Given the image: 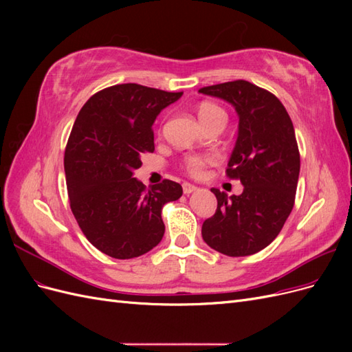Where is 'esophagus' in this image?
I'll return each mask as SVG.
<instances>
[{
    "mask_svg": "<svg viewBox=\"0 0 352 352\" xmlns=\"http://www.w3.org/2000/svg\"><path fill=\"white\" fill-rule=\"evenodd\" d=\"M182 188H184V194H185V195L192 194V192H195V190H197V186L192 185V184H184Z\"/></svg>",
    "mask_w": 352,
    "mask_h": 352,
    "instance_id": "obj_1",
    "label": "esophagus"
}]
</instances>
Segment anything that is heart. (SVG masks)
I'll return each mask as SVG.
<instances>
[{
  "label": "heart",
  "instance_id": "heart-1",
  "mask_svg": "<svg viewBox=\"0 0 352 352\" xmlns=\"http://www.w3.org/2000/svg\"><path fill=\"white\" fill-rule=\"evenodd\" d=\"M197 114H198L199 122L204 127H207L208 124H212V123H217V122H221V123L226 122V111L223 110L220 105H217L214 102H210V101L201 102L197 107ZM206 163H207L206 157L189 155L185 158L184 167L189 175L199 176Z\"/></svg>",
  "mask_w": 352,
  "mask_h": 352
}]
</instances>
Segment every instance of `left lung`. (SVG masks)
Returning a JSON list of instances; mask_svg holds the SVG:
<instances>
[{"mask_svg":"<svg viewBox=\"0 0 352 352\" xmlns=\"http://www.w3.org/2000/svg\"><path fill=\"white\" fill-rule=\"evenodd\" d=\"M198 92L230 102L238 113V140L226 175L243 185L242 194L232 197L211 189L217 210L202 223V239L229 257H245L272 243L294 208L300 176L294 124L278 97L247 80Z\"/></svg>","mask_w":352,"mask_h":352,"instance_id":"obj_1","label":"left lung"}]
</instances>
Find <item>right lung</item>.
I'll return each instance as SVG.
<instances>
[{"label":"right lung","mask_w":352,"mask_h":352,"mask_svg":"<svg viewBox=\"0 0 352 352\" xmlns=\"http://www.w3.org/2000/svg\"><path fill=\"white\" fill-rule=\"evenodd\" d=\"M182 94L114 85L94 94L73 124L65 151L70 208L87 239L113 258H135L157 247L164 204L182 197L173 180L146 189L133 177L141 157L154 151L157 116Z\"/></svg>","instance_id":"obj_1"}]
</instances>
